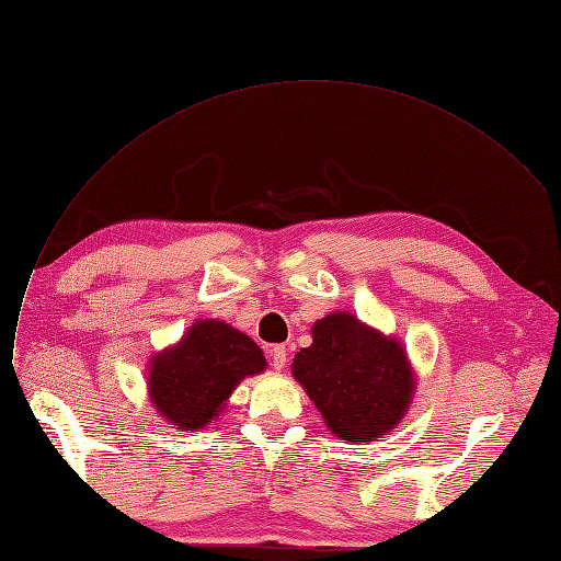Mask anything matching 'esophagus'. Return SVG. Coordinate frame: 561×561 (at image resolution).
Masks as SVG:
<instances>
[{"label":"esophagus","instance_id":"1","mask_svg":"<svg viewBox=\"0 0 561 561\" xmlns=\"http://www.w3.org/2000/svg\"><path fill=\"white\" fill-rule=\"evenodd\" d=\"M270 355H272V367H274L276 371H283L285 365H287V348H285V346H274V348L270 351Z\"/></svg>","mask_w":561,"mask_h":561}]
</instances>
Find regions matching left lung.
I'll return each mask as SVG.
<instances>
[{
	"mask_svg": "<svg viewBox=\"0 0 561 561\" xmlns=\"http://www.w3.org/2000/svg\"><path fill=\"white\" fill-rule=\"evenodd\" d=\"M291 376L337 439L376 442L408 414L416 374L393 335L337 310L314 321L312 344L294 355Z\"/></svg>",
	"mask_w": 561,
	"mask_h": 561,
	"instance_id": "1",
	"label": "left lung"
}]
</instances>
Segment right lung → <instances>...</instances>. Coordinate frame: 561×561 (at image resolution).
Instances as JSON below:
<instances>
[{"label": "right lung", "mask_w": 561, "mask_h": 561, "mask_svg": "<svg viewBox=\"0 0 561 561\" xmlns=\"http://www.w3.org/2000/svg\"><path fill=\"white\" fill-rule=\"evenodd\" d=\"M265 369L267 359L249 335L219 319H196L176 344L151 355L149 401L170 427L202 431L244 378Z\"/></svg>", "instance_id": "1"}]
</instances>
